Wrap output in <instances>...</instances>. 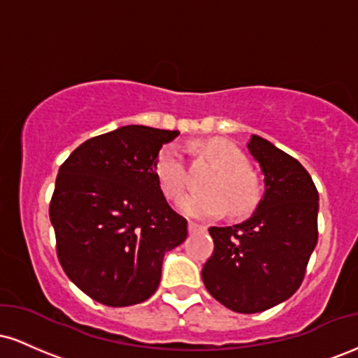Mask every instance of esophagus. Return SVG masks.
<instances>
[{"mask_svg": "<svg viewBox=\"0 0 358 358\" xmlns=\"http://www.w3.org/2000/svg\"><path fill=\"white\" fill-rule=\"evenodd\" d=\"M205 231H207V227H205V225L195 224V222H190V224H188V232H190V234H195V232H205Z\"/></svg>", "mask_w": 358, "mask_h": 358, "instance_id": "esophagus-1", "label": "esophagus"}]
</instances>
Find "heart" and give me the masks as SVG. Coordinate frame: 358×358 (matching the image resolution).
Segmentation results:
<instances>
[{"label": "heart", "mask_w": 358, "mask_h": 358, "mask_svg": "<svg viewBox=\"0 0 358 358\" xmlns=\"http://www.w3.org/2000/svg\"><path fill=\"white\" fill-rule=\"evenodd\" d=\"M199 153L215 166L205 180L207 192L192 193L180 202V210L193 219L219 217L229 208L234 217H244L261 200V182L249 168L245 155L225 139H208L199 145ZM153 173L166 199L178 200L188 185V170L180 146L165 145L155 159Z\"/></svg>", "instance_id": "obj_1"}]
</instances>
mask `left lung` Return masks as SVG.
I'll list each match as a JSON object with an SVG mask.
<instances>
[{
  "label": "left lung",
  "mask_w": 358,
  "mask_h": 358,
  "mask_svg": "<svg viewBox=\"0 0 358 358\" xmlns=\"http://www.w3.org/2000/svg\"><path fill=\"white\" fill-rule=\"evenodd\" d=\"M248 148L264 173V196L242 224L208 229L213 252L202 269L208 293L245 315L293 296L318 242V190L305 166L256 134Z\"/></svg>",
  "instance_id": "obj_1"
}]
</instances>
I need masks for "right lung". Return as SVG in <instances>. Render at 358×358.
<instances>
[{
	"instance_id": "right-lung-1",
	"label": "right lung",
	"mask_w": 358,
	"mask_h": 358,
	"mask_svg": "<svg viewBox=\"0 0 358 358\" xmlns=\"http://www.w3.org/2000/svg\"><path fill=\"white\" fill-rule=\"evenodd\" d=\"M178 131L122 126L90 138L62 163L50 200L57 257L69 279L106 306L146 301L163 256L187 239L166 202L155 159Z\"/></svg>"
}]
</instances>
